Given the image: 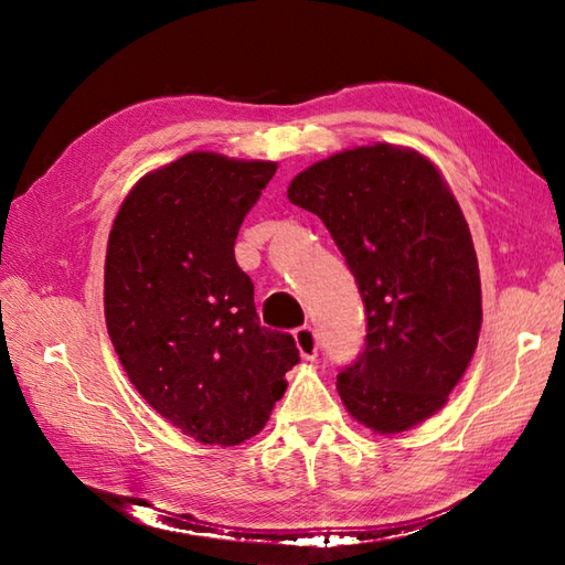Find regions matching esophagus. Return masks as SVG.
Instances as JSON below:
<instances>
[{"mask_svg":"<svg viewBox=\"0 0 565 565\" xmlns=\"http://www.w3.org/2000/svg\"><path fill=\"white\" fill-rule=\"evenodd\" d=\"M294 340H296L298 352H301L303 359H316L318 356V334H316L313 328H310V326L298 328L294 332Z\"/></svg>","mask_w":565,"mask_h":565,"instance_id":"34e87169","label":"esophagus"}]
</instances>
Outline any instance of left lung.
<instances>
[{"label":"left lung","instance_id":"left-lung-1","mask_svg":"<svg viewBox=\"0 0 565 565\" xmlns=\"http://www.w3.org/2000/svg\"><path fill=\"white\" fill-rule=\"evenodd\" d=\"M286 194L326 223L364 301V352L338 374L347 411L381 435L441 411L483 310L471 231L437 167L376 142L310 164Z\"/></svg>","mask_w":565,"mask_h":565}]
</instances>
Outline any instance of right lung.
Listing matches in <instances>:
<instances>
[{"instance_id": "obj_1", "label": "right lung", "mask_w": 565, "mask_h": 565, "mask_svg": "<svg viewBox=\"0 0 565 565\" xmlns=\"http://www.w3.org/2000/svg\"><path fill=\"white\" fill-rule=\"evenodd\" d=\"M276 162L189 152L146 174L118 211L104 316L136 391L184 435L235 444L267 425L298 364L289 332L259 326L235 237Z\"/></svg>"}]
</instances>
